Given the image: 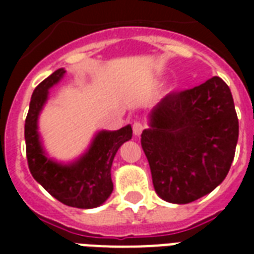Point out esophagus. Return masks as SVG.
Segmentation results:
<instances>
[{
  "instance_id": "34e87169",
  "label": "esophagus",
  "mask_w": 254,
  "mask_h": 254,
  "mask_svg": "<svg viewBox=\"0 0 254 254\" xmlns=\"http://www.w3.org/2000/svg\"><path fill=\"white\" fill-rule=\"evenodd\" d=\"M144 124L140 121H134L133 124V133H134V136H140L144 130Z\"/></svg>"
}]
</instances>
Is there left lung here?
Returning a JSON list of instances; mask_svg holds the SVG:
<instances>
[{
    "mask_svg": "<svg viewBox=\"0 0 254 254\" xmlns=\"http://www.w3.org/2000/svg\"><path fill=\"white\" fill-rule=\"evenodd\" d=\"M141 133L155 191L188 204L222 184L238 141V117L229 85L212 77L201 85L166 95Z\"/></svg>",
    "mask_w": 254,
    "mask_h": 254,
    "instance_id": "left-lung-1",
    "label": "left lung"
}]
</instances>
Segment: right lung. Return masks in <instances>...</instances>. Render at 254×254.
<instances>
[{
	"label": "right lung",
	"instance_id": "obj_1",
	"mask_svg": "<svg viewBox=\"0 0 254 254\" xmlns=\"http://www.w3.org/2000/svg\"><path fill=\"white\" fill-rule=\"evenodd\" d=\"M64 73V69L56 70L34 89L31 96L24 127L28 169L36 181L58 201L74 208H95L103 204L113 191L111 165L118 148L132 138V127L127 125L114 132H99L88 152L72 165H58L47 159L36 130L38 116L46 102L49 88L61 80Z\"/></svg>",
	"mask_w": 254,
	"mask_h": 254
}]
</instances>
